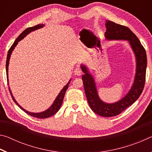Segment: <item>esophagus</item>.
Returning a JSON list of instances; mask_svg holds the SVG:
<instances>
[{"label":"esophagus","instance_id":"34e87169","mask_svg":"<svg viewBox=\"0 0 152 152\" xmlns=\"http://www.w3.org/2000/svg\"><path fill=\"white\" fill-rule=\"evenodd\" d=\"M74 74H75L76 76H81L82 74V71L80 68H77L75 69V70H74Z\"/></svg>","mask_w":152,"mask_h":152}]
</instances>
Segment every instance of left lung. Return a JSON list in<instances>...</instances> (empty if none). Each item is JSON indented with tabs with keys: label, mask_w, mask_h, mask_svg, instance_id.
I'll list each match as a JSON object with an SVG mask.
<instances>
[{
	"label": "left lung",
	"mask_w": 152,
	"mask_h": 152,
	"mask_svg": "<svg viewBox=\"0 0 152 152\" xmlns=\"http://www.w3.org/2000/svg\"><path fill=\"white\" fill-rule=\"evenodd\" d=\"M105 25L107 28L104 33L105 38L107 40L129 41L136 58V72L132 88L123 99L114 103H107L101 100L98 94L93 76L89 72L86 66H80L84 73L82 79L90 107L100 116L110 117L121 113L137 101L142 93L145 82L147 56L145 49L141 44L137 36L128 27L108 20H106Z\"/></svg>",
	"instance_id": "obj_1"
}]
</instances>
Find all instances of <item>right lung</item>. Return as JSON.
<instances>
[{
  "label": "right lung",
  "instance_id": "add662e5",
  "mask_svg": "<svg viewBox=\"0 0 152 152\" xmlns=\"http://www.w3.org/2000/svg\"><path fill=\"white\" fill-rule=\"evenodd\" d=\"M43 26H44V25L43 24H39V25H35L34 27H29L26 29L25 30H24L19 35V37L17 38V39L15 41V42L13 43V44L12 45V46L11 47V48L9 49V50L8 51V54H7V62H6V71H7V81L9 82V78H8V68H9V60H10V58H11V55L12 53V51H13V50L15 49V48L16 47V45H17L18 42L20 41L21 39H23V38L25 37V36L29 34V33H31V31H33L35 30H37L38 29H40V28H42ZM71 81V79L69 80V82H68V84H66V86H64V88L61 89V91H60V93L56 97V99H55L54 102H53V104H51V106L48 109L46 110L43 112H41V113H30L29 111H27L25 109H24L23 108L21 107V106H20V105L17 103V101H15L14 96H12V92L11 91V89L10 88H9V91L11 92V94L12 96V100H13L14 102L16 103L18 106H19L20 109H21L23 111H25L27 114H29V115L32 117H34L36 118H39V119H45V118H48L51 116H52L54 114H56V113H57L59 109H60V107L61 106V104H62V102H63V99L64 98V95H65L66 93V90L68 89V85L70 84V82Z\"/></svg>",
  "mask_w": 152,
  "mask_h": 152
}]
</instances>
